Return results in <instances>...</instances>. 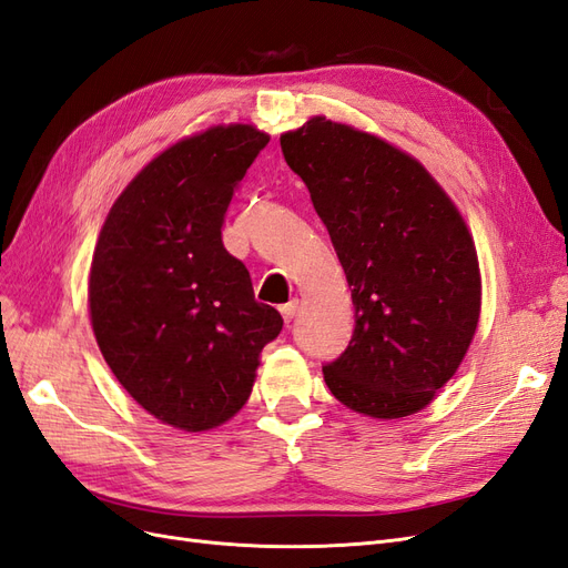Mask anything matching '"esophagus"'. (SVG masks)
Wrapping results in <instances>:
<instances>
[{"instance_id": "esophagus-1", "label": "esophagus", "mask_w": 568, "mask_h": 568, "mask_svg": "<svg viewBox=\"0 0 568 568\" xmlns=\"http://www.w3.org/2000/svg\"><path fill=\"white\" fill-rule=\"evenodd\" d=\"M280 313H282L284 322H291V320L296 317V313H298V301H288L286 305L280 307Z\"/></svg>"}]
</instances>
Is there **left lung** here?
Instances as JSON below:
<instances>
[{"instance_id":"8db88e82","label":"left lung","mask_w":568,"mask_h":568,"mask_svg":"<svg viewBox=\"0 0 568 568\" xmlns=\"http://www.w3.org/2000/svg\"><path fill=\"white\" fill-rule=\"evenodd\" d=\"M280 142L355 305L348 348L322 367L324 382L359 415H415L453 379L476 334L474 239L428 170L379 136L315 115Z\"/></svg>"}]
</instances>
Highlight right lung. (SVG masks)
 I'll return each mask as SVG.
<instances>
[{"instance_id":"add662e5","label":"right lung","mask_w":568,"mask_h":568,"mask_svg":"<svg viewBox=\"0 0 568 568\" xmlns=\"http://www.w3.org/2000/svg\"><path fill=\"white\" fill-rule=\"evenodd\" d=\"M270 134L215 125L159 153L101 227L90 317L106 365L149 415L209 432L248 400L282 315L222 246V222Z\"/></svg>"}]
</instances>
